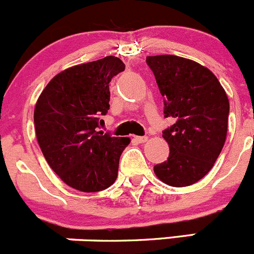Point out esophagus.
Returning <instances> with one entry per match:
<instances>
[{"instance_id": "esophagus-1", "label": "esophagus", "mask_w": 254, "mask_h": 254, "mask_svg": "<svg viewBox=\"0 0 254 254\" xmlns=\"http://www.w3.org/2000/svg\"><path fill=\"white\" fill-rule=\"evenodd\" d=\"M134 139H136L138 143H144V142L148 141V137H147V136H137Z\"/></svg>"}]
</instances>
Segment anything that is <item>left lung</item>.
Instances as JSON below:
<instances>
[{"label": "left lung", "instance_id": "left-lung-1", "mask_svg": "<svg viewBox=\"0 0 254 254\" xmlns=\"http://www.w3.org/2000/svg\"><path fill=\"white\" fill-rule=\"evenodd\" d=\"M146 62L163 97L165 118L175 120L163 131L170 156L154 166V173L172 187L190 186L211 171L223 148L228 98L217 77L197 62L173 55Z\"/></svg>", "mask_w": 254, "mask_h": 254}]
</instances>
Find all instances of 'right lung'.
I'll return each mask as SVG.
<instances>
[{"mask_svg":"<svg viewBox=\"0 0 254 254\" xmlns=\"http://www.w3.org/2000/svg\"><path fill=\"white\" fill-rule=\"evenodd\" d=\"M125 71L118 57L78 64L53 77L36 103L35 128L50 167L69 187L98 192L117 178L128 137L98 131L110 110V82Z\"/></svg>","mask_w":254,"mask_h":254,"instance_id":"1","label":"right lung"}]
</instances>
